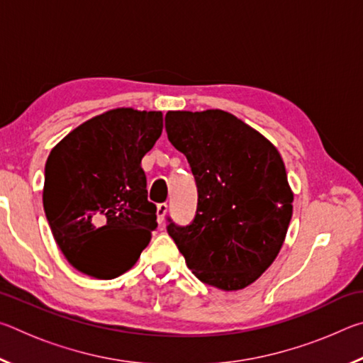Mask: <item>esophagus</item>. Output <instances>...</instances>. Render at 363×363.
Segmentation results:
<instances>
[{
	"mask_svg": "<svg viewBox=\"0 0 363 363\" xmlns=\"http://www.w3.org/2000/svg\"><path fill=\"white\" fill-rule=\"evenodd\" d=\"M167 211H168V205L167 203H158L157 205V220H158V224L163 223L164 214H167Z\"/></svg>",
	"mask_w": 363,
	"mask_h": 363,
	"instance_id": "esophagus-1",
	"label": "esophagus"
}]
</instances>
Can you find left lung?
Listing matches in <instances>:
<instances>
[{
	"instance_id": "left-lung-1",
	"label": "left lung",
	"mask_w": 363,
	"mask_h": 363,
	"mask_svg": "<svg viewBox=\"0 0 363 363\" xmlns=\"http://www.w3.org/2000/svg\"><path fill=\"white\" fill-rule=\"evenodd\" d=\"M169 143L186 155L199 201L192 223L167 230L195 277L242 290L277 257L293 214V192L277 149L224 110L168 112Z\"/></svg>"
}]
</instances>
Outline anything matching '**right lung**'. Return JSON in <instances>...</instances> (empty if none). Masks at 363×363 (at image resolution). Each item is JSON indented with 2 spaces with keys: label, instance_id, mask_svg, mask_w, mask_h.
I'll use <instances>...</instances> for the list:
<instances>
[{
  "label": "right lung",
  "instance_id": "1",
  "mask_svg": "<svg viewBox=\"0 0 363 363\" xmlns=\"http://www.w3.org/2000/svg\"><path fill=\"white\" fill-rule=\"evenodd\" d=\"M162 130V112L115 108L79 125L49 153L43 206L79 272L118 277L149 245L157 206L147 200L140 160Z\"/></svg>",
  "mask_w": 363,
  "mask_h": 363
}]
</instances>
